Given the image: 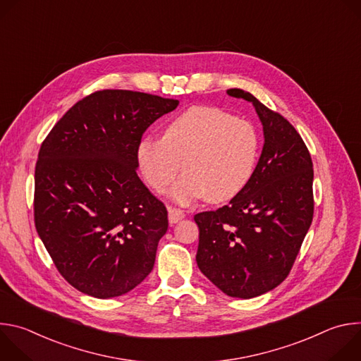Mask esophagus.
<instances>
[{"label":"esophagus","mask_w":361,"mask_h":361,"mask_svg":"<svg viewBox=\"0 0 361 361\" xmlns=\"http://www.w3.org/2000/svg\"><path fill=\"white\" fill-rule=\"evenodd\" d=\"M184 219V212L178 210V209H173V207H169V221L171 224H176L178 223L180 220Z\"/></svg>","instance_id":"1"}]
</instances>
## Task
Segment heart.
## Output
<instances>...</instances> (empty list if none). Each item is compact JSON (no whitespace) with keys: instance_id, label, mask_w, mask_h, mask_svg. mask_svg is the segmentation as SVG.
I'll use <instances>...</instances> for the list:
<instances>
[{"instance_id":"obj_1","label":"heart","mask_w":361,"mask_h":361,"mask_svg":"<svg viewBox=\"0 0 361 361\" xmlns=\"http://www.w3.org/2000/svg\"><path fill=\"white\" fill-rule=\"evenodd\" d=\"M259 152L260 137L252 124L198 106L173 118L163 138H142L137 160L147 184L159 192L174 181L184 163V176L167 194L187 205L200 198L221 202L240 194L254 174Z\"/></svg>"}]
</instances>
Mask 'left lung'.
<instances>
[{"label":"left lung","mask_w":361,"mask_h":361,"mask_svg":"<svg viewBox=\"0 0 361 361\" xmlns=\"http://www.w3.org/2000/svg\"><path fill=\"white\" fill-rule=\"evenodd\" d=\"M263 124L264 145L254 174L228 205L194 216L200 230L197 266L224 294L252 298L276 288L288 276L312 226L313 163L302 138L279 113L252 94Z\"/></svg>","instance_id":"obj_1"}]
</instances>
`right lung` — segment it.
I'll return each instance as SVG.
<instances>
[{
  "label": "right lung",
  "mask_w": 361,
  "mask_h": 361,
  "mask_svg": "<svg viewBox=\"0 0 361 361\" xmlns=\"http://www.w3.org/2000/svg\"><path fill=\"white\" fill-rule=\"evenodd\" d=\"M177 99L127 90L97 91L49 131L35 166L37 233L77 290L113 298L152 270L169 228L164 204L137 176V147Z\"/></svg>",
  "instance_id": "right-lung-1"
}]
</instances>
